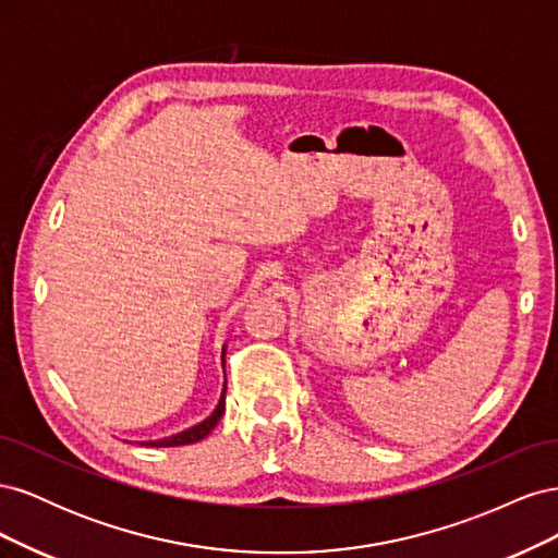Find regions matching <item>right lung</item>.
Segmentation results:
<instances>
[{
	"label": "right lung",
	"instance_id": "1",
	"mask_svg": "<svg viewBox=\"0 0 558 558\" xmlns=\"http://www.w3.org/2000/svg\"><path fill=\"white\" fill-rule=\"evenodd\" d=\"M223 369H226V344H223ZM226 388L228 386L223 384V393H221V398H218L216 410L205 421H199V424L185 428V430H181L177 435L162 437V440H148V442H140V445H146V447H181V445L199 442L202 437H207L216 428V424H218V421H221V416L226 412Z\"/></svg>",
	"mask_w": 558,
	"mask_h": 558
}]
</instances>
